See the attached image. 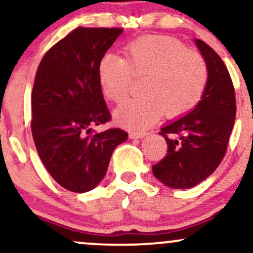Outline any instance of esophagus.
Segmentation results:
<instances>
[{
    "label": "esophagus",
    "instance_id": "34e87169",
    "mask_svg": "<svg viewBox=\"0 0 253 253\" xmlns=\"http://www.w3.org/2000/svg\"><path fill=\"white\" fill-rule=\"evenodd\" d=\"M147 135V132H130L129 133V138L130 139H139V138H143V136Z\"/></svg>",
    "mask_w": 253,
    "mask_h": 253
}]
</instances>
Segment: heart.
<instances>
[{
  "instance_id": "obj_1",
  "label": "heart",
  "mask_w": 253,
  "mask_h": 253,
  "mask_svg": "<svg viewBox=\"0 0 253 253\" xmlns=\"http://www.w3.org/2000/svg\"><path fill=\"white\" fill-rule=\"evenodd\" d=\"M97 77L104 96L115 103L126 100L134 78H143V95L119 108L117 119L129 128H145L162 114L173 119L193 109L207 86L208 68L199 52L179 40L146 36L127 43L124 58L102 57Z\"/></svg>"
}]
</instances>
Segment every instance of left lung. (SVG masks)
<instances>
[{
    "label": "left lung",
    "mask_w": 253,
    "mask_h": 253,
    "mask_svg": "<svg viewBox=\"0 0 253 253\" xmlns=\"http://www.w3.org/2000/svg\"><path fill=\"white\" fill-rule=\"evenodd\" d=\"M195 42L207 63V86L190 113L162 127L168 152L152 167L153 175L175 189L195 187L215 171L236 120V92L225 63L205 42Z\"/></svg>",
    "instance_id": "left-lung-1"
}]
</instances>
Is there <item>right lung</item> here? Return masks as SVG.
<instances>
[{"label":"right lung","instance_id":"1","mask_svg":"<svg viewBox=\"0 0 253 253\" xmlns=\"http://www.w3.org/2000/svg\"><path fill=\"white\" fill-rule=\"evenodd\" d=\"M123 28L77 27L45 53L32 90L31 128L38 155L58 184L74 193L94 189L113 151L128 134L109 128L97 77L98 63Z\"/></svg>","mask_w":253,"mask_h":253}]
</instances>
